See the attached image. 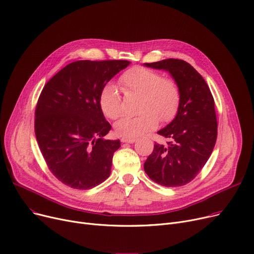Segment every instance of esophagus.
<instances>
[{"mask_svg": "<svg viewBox=\"0 0 254 254\" xmlns=\"http://www.w3.org/2000/svg\"><path fill=\"white\" fill-rule=\"evenodd\" d=\"M136 141L135 138H121V142H125V143H134Z\"/></svg>", "mask_w": 254, "mask_h": 254, "instance_id": "1", "label": "esophagus"}]
</instances>
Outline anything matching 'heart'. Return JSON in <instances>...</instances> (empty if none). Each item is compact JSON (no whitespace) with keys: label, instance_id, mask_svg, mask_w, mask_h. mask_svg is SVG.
I'll return each instance as SVG.
<instances>
[{"label":"heart","instance_id":"obj_1","mask_svg":"<svg viewBox=\"0 0 254 254\" xmlns=\"http://www.w3.org/2000/svg\"><path fill=\"white\" fill-rule=\"evenodd\" d=\"M121 89L126 94L139 95L137 116H126L115 124V131L125 138H135L156 128L159 120H171L181 102L180 87L174 80L148 68L136 67L127 70L120 76ZM100 106L110 119H117L123 114V101L117 87L107 84L101 91Z\"/></svg>","mask_w":254,"mask_h":254}]
</instances>
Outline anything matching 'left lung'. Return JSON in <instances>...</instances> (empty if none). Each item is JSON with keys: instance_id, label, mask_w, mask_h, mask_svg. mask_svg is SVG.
Instances as JSON below:
<instances>
[{"instance_id": "left-lung-1", "label": "left lung", "mask_w": 254, "mask_h": 254, "mask_svg": "<svg viewBox=\"0 0 254 254\" xmlns=\"http://www.w3.org/2000/svg\"><path fill=\"white\" fill-rule=\"evenodd\" d=\"M144 65L169 71L181 90L178 114L158 131L168 142L154 143L144 170L161 186L181 187L195 179L214 149L218 128L214 97L201 74L188 62L166 59Z\"/></svg>"}]
</instances>
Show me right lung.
Returning a JSON list of instances; mask_svg holds the SVG:
<instances>
[{
    "label": "right lung",
    "mask_w": 254,
    "mask_h": 254,
    "mask_svg": "<svg viewBox=\"0 0 254 254\" xmlns=\"http://www.w3.org/2000/svg\"><path fill=\"white\" fill-rule=\"evenodd\" d=\"M127 60H80L66 65L45 85L35 110V135L50 171L66 186L88 190L111 173L119 140L101 109V91Z\"/></svg>",
    "instance_id": "obj_1"
}]
</instances>
